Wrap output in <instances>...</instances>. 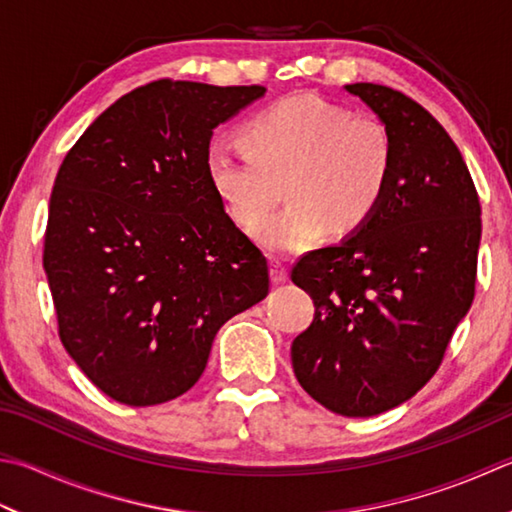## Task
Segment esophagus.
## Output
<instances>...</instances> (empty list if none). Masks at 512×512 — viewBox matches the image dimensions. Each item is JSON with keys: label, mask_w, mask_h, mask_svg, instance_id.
I'll return each mask as SVG.
<instances>
[{"label": "esophagus", "mask_w": 512, "mask_h": 512, "mask_svg": "<svg viewBox=\"0 0 512 512\" xmlns=\"http://www.w3.org/2000/svg\"><path fill=\"white\" fill-rule=\"evenodd\" d=\"M269 274H272L274 285H281L287 281V269L278 263V260H272V265H269Z\"/></svg>", "instance_id": "esophagus-1"}]
</instances>
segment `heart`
<instances>
[{
  "label": "heart",
  "mask_w": 512,
  "mask_h": 512,
  "mask_svg": "<svg viewBox=\"0 0 512 512\" xmlns=\"http://www.w3.org/2000/svg\"><path fill=\"white\" fill-rule=\"evenodd\" d=\"M245 149L214 142L207 151L211 189L243 229L265 220L256 238L269 252L292 256L327 234L363 227L388 189L394 147L385 124L310 95H296L254 113L243 124Z\"/></svg>",
  "instance_id": "obj_1"
}]
</instances>
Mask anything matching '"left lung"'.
Here are the masks:
<instances>
[{
    "label": "left lung",
    "instance_id": "1",
    "mask_svg": "<svg viewBox=\"0 0 512 512\" xmlns=\"http://www.w3.org/2000/svg\"><path fill=\"white\" fill-rule=\"evenodd\" d=\"M345 91L388 127L392 173L368 223L294 265L316 312L292 343V365L323 408L374 417L432 379L468 314L481 207L457 144L421 104L370 82Z\"/></svg>",
    "mask_w": 512,
    "mask_h": 512
}]
</instances>
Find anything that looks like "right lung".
<instances>
[{
	"label": "right lung",
	"mask_w": 512,
	"mask_h": 512,
	"mask_svg": "<svg viewBox=\"0 0 512 512\" xmlns=\"http://www.w3.org/2000/svg\"><path fill=\"white\" fill-rule=\"evenodd\" d=\"M263 95V86H140L57 171L44 272L60 339L113 401L144 408L185 394L220 327L269 292L263 252L207 176L214 129Z\"/></svg>",
	"instance_id": "1"
}]
</instances>
